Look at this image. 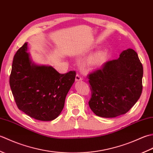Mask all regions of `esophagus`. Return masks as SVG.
Masks as SVG:
<instances>
[{
    "instance_id": "34e87169",
    "label": "esophagus",
    "mask_w": 153,
    "mask_h": 153,
    "mask_svg": "<svg viewBox=\"0 0 153 153\" xmlns=\"http://www.w3.org/2000/svg\"><path fill=\"white\" fill-rule=\"evenodd\" d=\"M83 79L82 77L80 76L79 74H77L76 76V82H79V81H82Z\"/></svg>"
}]
</instances>
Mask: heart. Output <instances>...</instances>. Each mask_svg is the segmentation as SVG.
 <instances>
[{"label":"heart","instance_id":"1","mask_svg":"<svg viewBox=\"0 0 153 153\" xmlns=\"http://www.w3.org/2000/svg\"><path fill=\"white\" fill-rule=\"evenodd\" d=\"M107 57L106 51H100L97 52L90 58L89 62L91 66L96 68L105 62Z\"/></svg>","mask_w":153,"mask_h":153}]
</instances>
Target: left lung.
<instances>
[{"mask_svg":"<svg viewBox=\"0 0 153 153\" xmlns=\"http://www.w3.org/2000/svg\"><path fill=\"white\" fill-rule=\"evenodd\" d=\"M143 68L137 53L123 51L118 59L106 62L88 75L91 98L89 105L97 116L115 118L128 112L142 89Z\"/></svg>","mask_w":153,"mask_h":153,"instance_id":"obj_1","label":"left lung"}]
</instances>
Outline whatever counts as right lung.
<instances>
[{
    "mask_svg": "<svg viewBox=\"0 0 153 153\" xmlns=\"http://www.w3.org/2000/svg\"><path fill=\"white\" fill-rule=\"evenodd\" d=\"M27 43L16 52L12 62L10 86L18 108L41 121L56 119L73 85L76 71L61 74L51 66L32 62Z\"/></svg>",
    "mask_w": 153,
    "mask_h": 153,
    "instance_id": "obj_1",
    "label": "right lung"
}]
</instances>
